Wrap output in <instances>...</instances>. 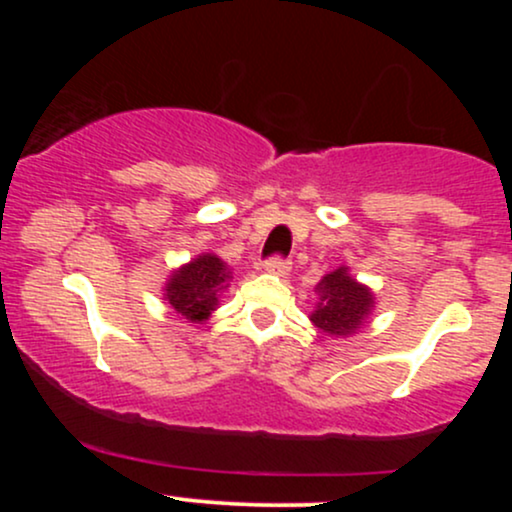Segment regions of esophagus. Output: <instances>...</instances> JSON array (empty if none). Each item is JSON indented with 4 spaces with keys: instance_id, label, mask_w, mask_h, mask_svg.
I'll list each match as a JSON object with an SVG mask.
<instances>
[{
    "instance_id": "34e87169",
    "label": "esophagus",
    "mask_w": 512,
    "mask_h": 512,
    "mask_svg": "<svg viewBox=\"0 0 512 512\" xmlns=\"http://www.w3.org/2000/svg\"><path fill=\"white\" fill-rule=\"evenodd\" d=\"M264 272L276 274V276H286L291 272V262L286 260V257L274 255V257H269L267 262H264Z\"/></svg>"
}]
</instances>
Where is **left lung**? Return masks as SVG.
Segmentation results:
<instances>
[{
	"label": "left lung",
	"mask_w": 512,
	"mask_h": 512,
	"mask_svg": "<svg viewBox=\"0 0 512 512\" xmlns=\"http://www.w3.org/2000/svg\"><path fill=\"white\" fill-rule=\"evenodd\" d=\"M317 291H320V305L310 315V320L325 334H334V337L354 334L361 330L373 310V293L351 279L344 267L322 276Z\"/></svg>",
	"instance_id": "8db88e82"
}]
</instances>
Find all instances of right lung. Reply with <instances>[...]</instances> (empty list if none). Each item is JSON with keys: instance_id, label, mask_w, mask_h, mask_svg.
I'll return each mask as SVG.
<instances>
[{"instance_id": "1", "label": "right lung", "mask_w": 512, "mask_h": 512, "mask_svg": "<svg viewBox=\"0 0 512 512\" xmlns=\"http://www.w3.org/2000/svg\"><path fill=\"white\" fill-rule=\"evenodd\" d=\"M228 272L216 255H199L178 269L166 284V301L190 322L207 320L219 303V291L226 286Z\"/></svg>"}]
</instances>
